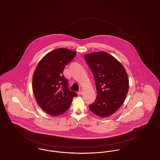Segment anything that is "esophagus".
<instances>
[{
    "label": "esophagus",
    "mask_w": 160,
    "mask_h": 160,
    "mask_svg": "<svg viewBox=\"0 0 160 160\" xmlns=\"http://www.w3.org/2000/svg\"><path fill=\"white\" fill-rule=\"evenodd\" d=\"M77 93H78V95H82V94L83 93V91H82V90L79 91Z\"/></svg>",
    "instance_id": "34e87169"
}]
</instances>
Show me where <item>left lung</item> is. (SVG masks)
<instances>
[{"instance_id": "1", "label": "left lung", "mask_w": 160, "mask_h": 160, "mask_svg": "<svg viewBox=\"0 0 160 160\" xmlns=\"http://www.w3.org/2000/svg\"><path fill=\"white\" fill-rule=\"evenodd\" d=\"M95 78L97 97L89 106L93 113L107 118L122 106L129 89L126 70L116 58L106 52L84 55Z\"/></svg>"}]
</instances>
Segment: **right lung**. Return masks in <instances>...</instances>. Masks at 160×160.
<instances>
[{
    "instance_id": "right-lung-1",
    "label": "right lung",
    "mask_w": 160,
    "mask_h": 160,
    "mask_svg": "<svg viewBox=\"0 0 160 160\" xmlns=\"http://www.w3.org/2000/svg\"><path fill=\"white\" fill-rule=\"evenodd\" d=\"M76 52L60 48L49 52L38 63L32 78V89L36 101L46 113L58 116L67 111L77 93L68 89L63 75L65 66Z\"/></svg>"
}]
</instances>
